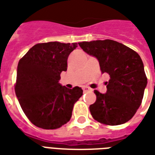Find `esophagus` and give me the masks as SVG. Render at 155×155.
<instances>
[{
    "mask_svg": "<svg viewBox=\"0 0 155 155\" xmlns=\"http://www.w3.org/2000/svg\"><path fill=\"white\" fill-rule=\"evenodd\" d=\"M82 89H83L84 92H89V91H92V89H90V88H89L88 86H84Z\"/></svg>",
    "mask_w": 155,
    "mask_h": 155,
    "instance_id": "1",
    "label": "esophagus"
}]
</instances>
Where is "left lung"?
Returning <instances> with one entry per match:
<instances>
[{"instance_id":"obj_1","label":"left lung","mask_w":155,"mask_h":155,"mask_svg":"<svg viewBox=\"0 0 155 155\" xmlns=\"http://www.w3.org/2000/svg\"><path fill=\"white\" fill-rule=\"evenodd\" d=\"M79 45L98 59L101 71L110 75L105 94L94 90L97 98L89 106L91 115L103 124H124L140 106L147 85L141 58L134 50L113 40L82 42Z\"/></svg>"}]
</instances>
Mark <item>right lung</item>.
Listing matches in <instances>:
<instances>
[{
  "mask_svg": "<svg viewBox=\"0 0 155 155\" xmlns=\"http://www.w3.org/2000/svg\"><path fill=\"white\" fill-rule=\"evenodd\" d=\"M77 47L75 42L38 43L19 60L15 90L24 113L36 127L57 129L71 117L83 90L67 89L59 81L67 70L69 55Z\"/></svg>",
  "mask_w": 155,
  "mask_h": 155,
  "instance_id": "right-lung-1",
  "label": "right lung"
}]
</instances>
